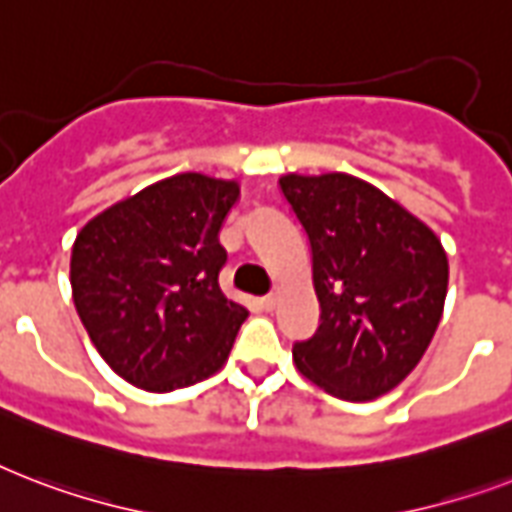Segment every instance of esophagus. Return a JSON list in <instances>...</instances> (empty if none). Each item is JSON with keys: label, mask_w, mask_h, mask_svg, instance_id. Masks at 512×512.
Returning <instances> with one entry per match:
<instances>
[{"label": "esophagus", "mask_w": 512, "mask_h": 512, "mask_svg": "<svg viewBox=\"0 0 512 512\" xmlns=\"http://www.w3.org/2000/svg\"><path fill=\"white\" fill-rule=\"evenodd\" d=\"M277 301H280V288H275L269 296H264V299H261V307H264V310H275Z\"/></svg>", "instance_id": "esophagus-1"}]
</instances>
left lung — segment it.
I'll list each match as a JSON object with an SVG mask.
<instances>
[{"mask_svg": "<svg viewBox=\"0 0 512 512\" xmlns=\"http://www.w3.org/2000/svg\"><path fill=\"white\" fill-rule=\"evenodd\" d=\"M307 229L320 326L293 363L336 398L374 400L406 379L435 336L449 259L425 221L350 173H285Z\"/></svg>", "mask_w": 512, "mask_h": 512, "instance_id": "8db88e82", "label": "left lung"}]
</instances>
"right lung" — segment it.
<instances>
[{
    "instance_id": "right-lung-1",
    "label": "right lung",
    "mask_w": 512,
    "mask_h": 512,
    "mask_svg": "<svg viewBox=\"0 0 512 512\" xmlns=\"http://www.w3.org/2000/svg\"><path fill=\"white\" fill-rule=\"evenodd\" d=\"M237 178L176 173L95 213L71 245V296L98 355L146 392L208 379L248 318L219 288Z\"/></svg>"
}]
</instances>
